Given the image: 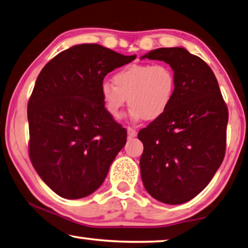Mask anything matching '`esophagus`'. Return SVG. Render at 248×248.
<instances>
[{"instance_id": "34e87169", "label": "esophagus", "mask_w": 248, "mask_h": 248, "mask_svg": "<svg viewBox=\"0 0 248 248\" xmlns=\"http://www.w3.org/2000/svg\"><path fill=\"white\" fill-rule=\"evenodd\" d=\"M127 135L130 136V138H135V136L138 135V132H136V130H134V128L127 127Z\"/></svg>"}]
</instances>
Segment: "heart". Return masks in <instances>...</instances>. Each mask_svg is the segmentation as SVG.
<instances>
[{
	"label": "heart",
	"instance_id": "b5f03b06",
	"mask_svg": "<svg viewBox=\"0 0 248 248\" xmlns=\"http://www.w3.org/2000/svg\"><path fill=\"white\" fill-rule=\"evenodd\" d=\"M113 82H102L100 96L114 120L122 117L126 99L132 120H159L170 108L177 91L174 71L166 63L130 64L114 75Z\"/></svg>",
	"mask_w": 248,
	"mask_h": 248
}]
</instances>
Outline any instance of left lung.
Instances as JSON below:
<instances>
[{
  "label": "left lung",
  "mask_w": 248,
  "mask_h": 248,
  "mask_svg": "<svg viewBox=\"0 0 248 248\" xmlns=\"http://www.w3.org/2000/svg\"><path fill=\"white\" fill-rule=\"evenodd\" d=\"M170 64L177 91L170 108L139 132L143 185L168 204L189 202L202 191L224 160L228 109L210 67L180 46L142 57Z\"/></svg>",
  "instance_id": "1"
}]
</instances>
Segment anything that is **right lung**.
<instances>
[{
    "instance_id": "right-lung-1",
    "label": "right lung",
    "mask_w": 248,
    "mask_h": 248,
    "mask_svg": "<svg viewBox=\"0 0 248 248\" xmlns=\"http://www.w3.org/2000/svg\"><path fill=\"white\" fill-rule=\"evenodd\" d=\"M96 44L71 46L42 68L28 103L29 156L57 195L79 199L105 180L126 130L108 115L100 96L104 78L133 62Z\"/></svg>"
}]
</instances>
